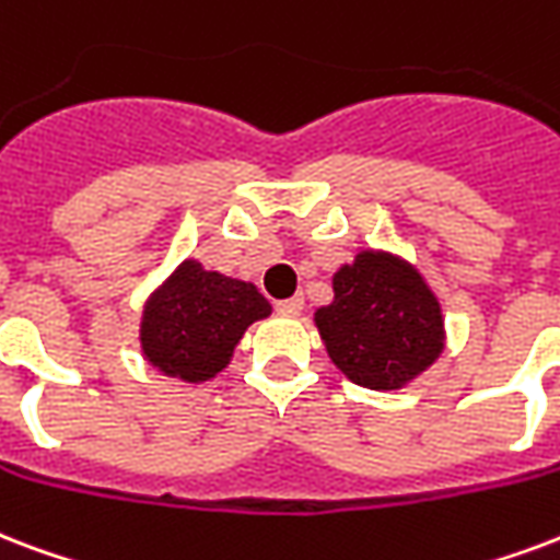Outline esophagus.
<instances>
[{"label":"esophagus","instance_id":"esophagus-1","mask_svg":"<svg viewBox=\"0 0 560 560\" xmlns=\"http://www.w3.org/2000/svg\"><path fill=\"white\" fill-rule=\"evenodd\" d=\"M305 308V299L302 296H290L276 302V311H279L281 317H299V311Z\"/></svg>","mask_w":560,"mask_h":560}]
</instances>
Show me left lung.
<instances>
[{"instance_id": "8db88e82", "label": "left lung", "mask_w": 560, "mask_h": 560, "mask_svg": "<svg viewBox=\"0 0 560 560\" xmlns=\"http://www.w3.org/2000/svg\"><path fill=\"white\" fill-rule=\"evenodd\" d=\"M319 335L361 387L394 390L443 349L441 305L420 272L399 258L361 252L335 276V302L317 311Z\"/></svg>"}]
</instances>
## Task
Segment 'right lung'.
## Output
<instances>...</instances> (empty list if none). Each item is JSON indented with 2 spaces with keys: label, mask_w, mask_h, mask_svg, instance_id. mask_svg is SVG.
<instances>
[{
  "label": "right lung",
  "mask_w": 560,
  "mask_h": 560,
  "mask_svg": "<svg viewBox=\"0 0 560 560\" xmlns=\"http://www.w3.org/2000/svg\"><path fill=\"white\" fill-rule=\"evenodd\" d=\"M267 314L270 302L258 288L185 261L149 302L143 352L166 375L205 382L229 364L246 326Z\"/></svg>",
  "instance_id": "1"
}]
</instances>
